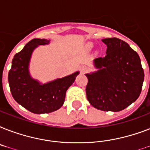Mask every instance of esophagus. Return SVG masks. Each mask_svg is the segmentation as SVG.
Listing matches in <instances>:
<instances>
[{"label": "esophagus", "mask_w": 150, "mask_h": 150, "mask_svg": "<svg viewBox=\"0 0 150 150\" xmlns=\"http://www.w3.org/2000/svg\"><path fill=\"white\" fill-rule=\"evenodd\" d=\"M80 69H81V72L84 73L87 71V69H88V67H87V66H86V65H82V66H81Z\"/></svg>", "instance_id": "obj_1"}]
</instances>
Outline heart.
Returning <instances> with one entry per match:
<instances>
[{"instance_id":"heart-1","label":"heart","mask_w":150,"mask_h":150,"mask_svg":"<svg viewBox=\"0 0 150 150\" xmlns=\"http://www.w3.org/2000/svg\"><path fill=\"white\" fill-rule=\"evenodd\" d=\"M92 46H93V45H92V44H88V47H89V48L92 47Z\"/></svg>"}]
</instances>
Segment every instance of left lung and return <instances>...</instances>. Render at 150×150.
Listing matches in <instances>:
<instances>
[{"label":"left lung","mask_w":150,"mask_h":150,"mask_svg":"<svg viewBox=\"0 0 150 150\" xmlns=\"http://www.w3.org/2000/svg\"><path fill=\"white\" fill-rule=\"evenodd\" d=\"M106 56L94 60L97 71L86 74L87 100L96 109L117 112L139 96L144 71L139 54L118 38H106Z\"/></svg>","instance_id":"obj_1"}]
</instances>
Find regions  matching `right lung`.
Returning a JSON list of instances; mask_svg holds the SVG:
<instances>
[{
    "instance_id": "right-lung-1",
    "label": "right lung",
    "mask_w": 150,
    "mask_h": 150,
    "mask_svg": "<svg viewBox=\"0 0 150 150\" xmlns=\"http://www.w3.org/2000/svg\"><path fill=\"white\" fill-rule=\"evenodd\" d=\"M50 40L33 39L14 56L8 72V82L13 98L22 107L34 114H47L61 108L65 99L66 91L75 82L79 72L42 84L30 76L29 64L31 55L40 45Z\"/></svg>"
}]
</instances>
